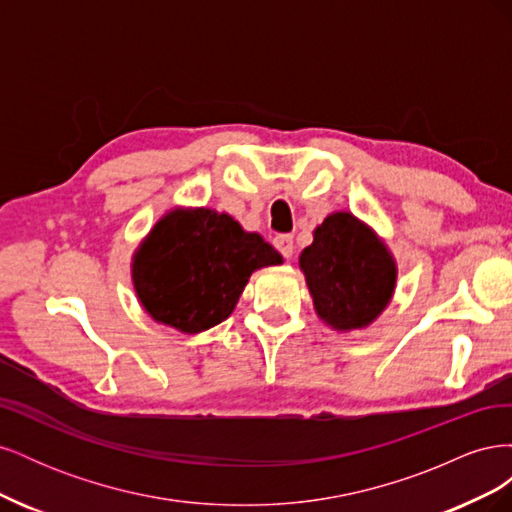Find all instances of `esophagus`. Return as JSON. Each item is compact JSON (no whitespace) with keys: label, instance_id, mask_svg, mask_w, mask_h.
<instances>
[{"label":"esophagus","instance_id":"esophagus-1","mask_svg":"<svg viewBox=\"0 0 512 512\" xmlns=\"http://www.w3.org/2000/svg\"><path fill=\"white\" fill-rule=\"evenodd\" d=\"M273 245L277 247V250H280V254L288 260V258H292V254H294V243H292V237L290 235H277L275 239H273Z\"/></svg>","mask_w":512,"mask_h":512}]
</instances>
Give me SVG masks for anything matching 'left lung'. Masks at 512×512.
<instances>
[{"mask_svg": "<svg viewBox=\"0 0 512 512\" xmlns=\"http://www.w3.org/2000/svg\"><path fill=\"white\" fill-rule=\"evenodd\" d=\"M316 316L339 333L367 329L389 307L397 260L378 232L350 211H335L314 228L299 256Z\"/></svg>", "mask_w": 512, "mask_h": 512, "instance_id": "left-lung-1", "label": "left lung"}]
</instances>
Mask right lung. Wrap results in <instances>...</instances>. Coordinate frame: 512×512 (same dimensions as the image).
Instances as JSON below:
<instances>
[{
  "instance_id": "1",
  "label": "right lung",
  "mask_w": 512,
  "mask_h": 512,
  "mask_svg": "<svg viewBox=\"0 0 512 512\" xmlns=\"http://www.w3.org/2000/svg\"><path fill=\"white\" fill-rule=\"evenodd\" d=\"M284 258L258 232L207 207H173L132 254L138 303L160 324L185 335L226 320L250 275Z\"/></svg>"
}]
</instances>
